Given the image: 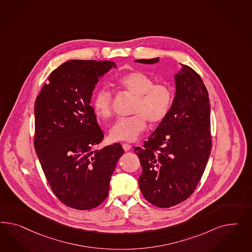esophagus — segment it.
<instances>
[{
	"mask_svg": "<svg viewBox=\"0 0 252 252\" xmlns=\"http://www.w3.org/2000/svg\"><path fill=\"white\" fill-rule=\"evenodd\" d=\"M122 146L125 152H128V151L131 150V148H132V146L130 145V144H127V143H123Z\"/></svg>",
	"mask_w": 252,
	"mask_h": 252,
	"instance_id": "obj_1",
	"label": "esophagus"
}]
</instances>
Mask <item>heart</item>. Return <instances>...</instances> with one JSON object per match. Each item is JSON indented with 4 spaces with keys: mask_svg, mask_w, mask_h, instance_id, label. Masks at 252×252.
<instances>
[{
    "mask_svg": "<svg viewBox=\"0 0 252 252\" xmlns=\"http://www.w3.org/2000/svg\"><path fill=\"white\" fill-rule=\"evenodd\" d=\"M115 85L134 97L131 115L116 121L110 130V137L115 141H135L145 131L147 120L152 125L162 122L172 107L174 93L164 83H154L153 77L141 71H131L120 76ZM93 109L102 119L113 115V97L106 90H99L93 99Z\"/></svg>",
    "mask_w": 252,
    "mask_h": 252,
    "instance_id": "b5f03b06",
    "label": "heart"
}]
</instances>
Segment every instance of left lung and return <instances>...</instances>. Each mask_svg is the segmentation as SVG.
<instances>
[{
    "mask_svg": "<svg viewBox=\"0 0 252 252\" xmlns=\"http://www.w3.org/2000/svg\"><path fill=\"white\" fill-rule=\"evenodd\" d=\"M159 60L157 57L136 62L151 64ZM181 66L175 76L176 97L169 114L143 148L134 149L142 166L140 191L159 208L176 206L190 197L212 151L208 91L195 70Z\"/></svg>",
    "mask_w": 252,
    "mask_h": 252,
    "instance_id": "obj_1",
    "label": "left lung"
}]
</instances>
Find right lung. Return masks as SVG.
Returning a JSON list of instances; mask_svg holds the SVG:
<instances>
[{
  "label": "right lung",
  "mask_w": 252,
  "mask_h": 252,
  "mask_svg": "<svg viewBox=\"0 0 252 252\" xmlns=\"http://www.w3.org/2000/svg\"><path fill=\"white\" fill-rule=\"evenodd\" d=\"M112 61L71 60L54 69L35 101L34 147L46 179L64 205L92 210L108 197L110 179L124 154L102 141L91 98Z\"/></svg>",
  "instance_id": "right-lung-1"
}]
</instances>
